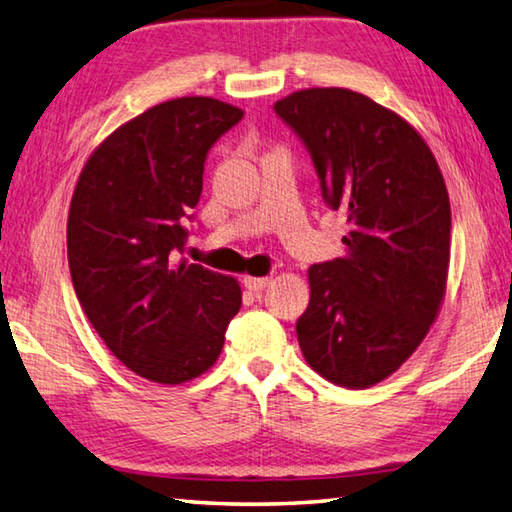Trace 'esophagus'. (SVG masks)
I'll list each match as a JSON object with an SVG mask.
<instances>
[{
    "mask_svg": "<svg viewBox=\"0 0 512 512\" xmlns=\"http://www.w3.org/2000/svg\"><path fill=\"white\" fill-rule=\"evenodd\" d=\"M268 284H271V277H244V286L250 288V291H262Z\"/></svg>",
    "mask_w": 512,
    "mask_h": 512,
    "instance_id": "34e87169",
    "label": "esophagus"
}]
</instances>
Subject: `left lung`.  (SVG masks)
Masks as SVG:
<instances>
[{"mask_svg": "<svg viewBox=\"0 0 512 512\" xmlns=\"http://www.w3.org/2000/svg\"><path fill=\"white\" fill-rule=\"evenodd\" d=\"M275 111L349 221L342 257L309 268L300 349L329 383L371 387L412 356L441 311L452 226L441 167L403 116L358 91H293Z\"/></svg>", "mask_w": 512, "mask_h": 512, "instance_id": "1", "label": "left lung"}]
</instances>
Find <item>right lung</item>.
Masks as SVG:
<instances>
[{"label":"right lung","mask_w":512,"mask_h":512,"mask_svg":"<svg viewBox=\"0 0 512 512\" xmlns=\"http://www.w3.org/2000/svg\"><path fill=\"white\" fill-rule=\"evenodd\" d=\"M244 111L210 96L154 105L114 129L78 176L67 221L71 280L109 351L152 383L181 385L215 365L241 286L176 262L199 203L203 163Z\"/></svg>","instance_id":"add662e5"}]
</instances>
